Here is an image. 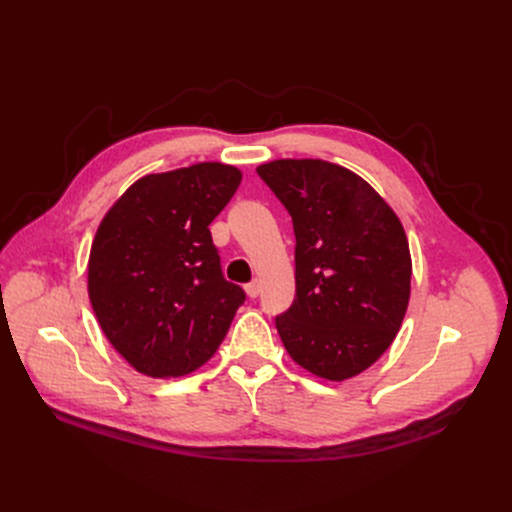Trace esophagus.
<instances>
[{
    "label": "esophagus",
    "instance_id": "1",
    "mask_svg": "<svg viewBox=\"0 0 512 512\" xmlns=\"http://www.w3.org/2000/svg\"><path fill=\"white\" fill-rule=\"evenodd\" d=\"M245 292H247L249 299H257V297H259V282L255 280V282L247 284V286H245Z\"/></svg>",
    "mask_w": 512,
    "mask_h": 512
}]
</instances>
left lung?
Segmentation results:
<instances>
[{
    "label": "left lung",
    "mask_w": 512,
    "mask_h": 512,
    "mask_svg": "<svg viewBox=\"0 0 512 512\" xmlns=\"http://www.w3.org/2000/svg\"><path fill=\"white\" fill-rule=\"evenodd\" d=\"M257 174L292 218V307L276 328L292 361L344 382L394 342L411 297V251L398 215L355 172L324 159H274Z\"/></svg>",
    "instance_id": "1"
}]
</instances>
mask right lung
I'll list each match as a JSON object with an SVG mask.
<instances>
[{
	"mask_svg": "<svg viewBox=\"0 0 512 512\" xmlns=\"http://www.w3.org/2000/svg\"><path fill=\"white\" fill-rule=\"evenodd\" d=\"M242 180L220 161L147 174L103 215L87 288L116 351L149 378H178L207 363L245 290L226 282L213 222Z\"/></svg>",
	"mask_w": 512,
	"mask_h": 512,
	"instance_id": "add662e5",
	"label": "right lung"
}]
</instances>
